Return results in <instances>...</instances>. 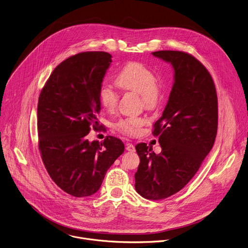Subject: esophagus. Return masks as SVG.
Instances as JSON below:
<instances>
[{
	"label": "esophagus",
	"mask_w": 248,
	"mask_h": 248,
	"mask_svg": "<svg viewBox=\"0 0 248 248\" xmlns=\"http://www.w3.org/2000/svg\"><path fill=\"white\" fill-rule=\"evenodd\" d=\"M125 149L127 150V151H130V152H133V151H135V147L132 145V144H126L125 145Z\"/></svg>",
	"instance_id": "1"
}]
</instances>
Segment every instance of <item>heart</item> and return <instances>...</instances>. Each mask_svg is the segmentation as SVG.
<instances>
[{"label":"heart","instance_id":"heart-1","mask_svg":"<svg viewBox=\"0 0 248 248\" xmlns=\"http://www.w3.org/2000/svg\"><path fill=\"white\" fill-rule=\"evenodd\" d=\"M117 85L124 90L141 95L145 106L153 108L161 94V89L156 81L155 73L140 62H128L119 72L116 78ZM99 101L107 110H113L119 100V95L109 84H102L99 88ZM144 120L141 117L130 116L120 120L116 128L126 135L135 136L142 131Z\"/></svg>","mask_w":248,"mask_h":248}]
</instances>
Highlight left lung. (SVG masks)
<instances>
[{
	"label": "left lung",
	"mask_w": 248,
	"mask_h": 248,
	"mask_svg": "<svg viewBox=\"0 0 248 248\" xmlns=\"http://www.w3.org/2000/svg\"><path fill=\"white\" fill-rule=\"evenodd\" d=\"M170 63L174 82L152 134L162 151L155 154L145 143L136 145L140 157L135 189L143 198H169L194 177L213 148L217 131V97L208 70L190 53L179 50L152 52Z\"/></svg>",
	"instance_id": "obj_1"
}]
</instances>
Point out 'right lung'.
I'll list each match as a JSON object with an SVG mask.
<instances>
[{
	"label": "right lung",
	"mask_w": 248,
	"mask_h": 248,
	"mask_svg": "<svg viewBox=\"0 0 248 248\" xmlns=\"http://www.w3.org/2000/svg\"><path fill=\"white\" fill-rule=\"evenodd\" d=\"M111 57L105 51L70 56L52 71L38 99L42 161L52 181L76 198L98 192L107 170L124 150L113 136L101 143L87 139L91 128L99 127V88Z\"/></svg>",
	"instance_id": "add662e5"
}]
</instances>
